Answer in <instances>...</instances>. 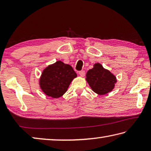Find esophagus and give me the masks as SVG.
Wrapping results in <instances>:
<instances>
[{"label":"esophagus","mask_w":151,"mask_h":151,"mask_svg":"<svg viewBox=\"0 0 151 151\" xmlns=\"http://www.w3.org/2000/svg\"><path fill=\"white\" fill-rule=\"evenodd\" d=\"M78 74L80 75L81 76H84L85 75V70H81V71H79Z\"/></svg>","instance_id":"34e87169"}]
</instances>
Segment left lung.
<instances>
[{"mask_svg":"<svg viewBox=\"0 0 151 151\" xmlns=\"http://www.w3.org/2000/svg\"><path fill=\"white\" fill-rule=\"evenodd\" d=\"M86 81L94 93L103 95L111 92L116 82V77L101 64L96 63L86 73Z\"/></svg>","mask_w":151,"mask_h":151,"instance_id":"obj_1","label":"left lung"}]
</instances>
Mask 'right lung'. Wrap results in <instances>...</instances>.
Wrapping results in <instances>:
<instances>
[{
  "instance_id": "right-lung-1",
  "label": "right lung",
  "mask_w": 151,
  "mask_h": 151,
  "mask_svg": "<svg viewBox=\"0 0 151 151\" xmlns=\"http://www.w3.org/2000/svg\"><path fill=\"white\" fill-rule=\"evenodd\" d=\"M75 77L76 73L72 66L57 61L43 71L40 80V88L48 96L58 98L66 93Z\"/></svg>"
}]
</instances>
